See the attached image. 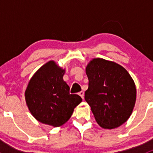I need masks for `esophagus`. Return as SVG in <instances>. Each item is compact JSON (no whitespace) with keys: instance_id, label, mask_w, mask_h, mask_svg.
Masks as SVG:
<instances>
[{"instance_id":"34e87169","label":"esophagus","mask_w":153,"mask_h":153,"mask_svg":"<svg viewBox=\"0 0 153 153\" xmlns=\"http://www.w3.org/2000/svg\"><path fill=\"white\" fill-rule=\"evenodd\" d=\"M78 95H79L81 97V98H84V92H83V91H81V92H78Z\"/></svg>"}]
</instances>
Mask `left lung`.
<instances>
[{"label": "left lung", "mask_w": 153, "mask_h": 153, "mask_svg": "<svg viewBox=\"0 0 153 153\" xmlns=\"http://www.w3.org/2000/svg\"><path fill=\"white\" fill-rule=\"evenodd\" d=\"M89 87L86 101L98 124L112 129L124 124L130 117L135 101L136 86L121 65L103 58H93L86 67Z\"/></svg>", "instance_id": "1"}]
</instances>
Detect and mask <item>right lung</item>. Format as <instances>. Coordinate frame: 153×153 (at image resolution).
Masks as SVG:
<instances>
[{"instance_id": "right-lung-1", "label": "right lung", "mask_w": 153, "mask_h": 153, "mask_svg": "<svg viewBox=\"0 0 153 153\" xmlns=\"http://www.w3.org/2000/svg\"><path fill=\"white\" fill-rule=\"evenodd\" d=\"M65 71L55 61H48L34 73L25 90L32 116L53 127L65 124L82 101L78 95L69 94V86L63 79Z\"/></svg>"}]
</instances>
